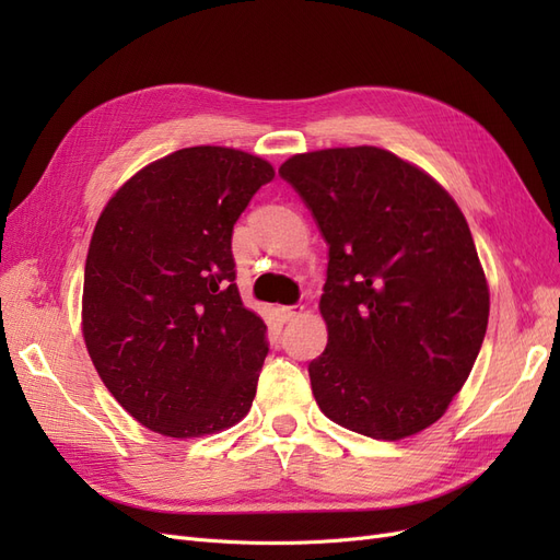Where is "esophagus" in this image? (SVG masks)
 Masks as SVG:
<instances>
[{"label":"esophagus","instance_id":"esophagus-1","mask_svg":"<svg viewBox=\"0 0 560 560\" xmlns=\"http://www.w3.org/2000/svg\"><path fill=\"white\" fill-rule=\"evenodd\" d=\"M278 313H280V317H282L284 322H292V319H296V317L303 315V306H282Z\"/></svg>","mask_w":560,"mask_h":560}]
</instances>
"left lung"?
I'll return each mask as SVG.
<instances>
[{"label":"left lung","instance_id":"left-lung-1","mask_svg":"<svg viewBox=\"0 0 560 560\" xmlns=\"http://www.w3.org/2000/svg\"><path fill=\"white\" fill-rule=\"evenodd\" d=\"M278 173L329 245L319 299L329 338L308 364L322 413L385 442L430 428L488 327L465 214L428 173L378 147L308 151Z\"/></svg>","mask_w":560,"mask_h":560}]
</instances>
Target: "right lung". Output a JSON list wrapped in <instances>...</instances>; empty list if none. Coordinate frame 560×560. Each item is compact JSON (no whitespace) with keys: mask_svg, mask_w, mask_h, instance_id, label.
<instances>
[{"mask_svg":"<svg viewBox=\"0 0 560 560\" xmlns=\"http://www.w3.org/2000/svg\"><path fill=\"white\" fill-rule=\"evenodd\" d=\"M276 177L229 147H189L130 177L100 214L83 273V341L114 399L165 436L243 420L268 354L243 306L233 224Z\"/></svg>","mask_w":560,"mask_h":560,"instance_id":"obj_1","label":"right lung"}]
</instances>
